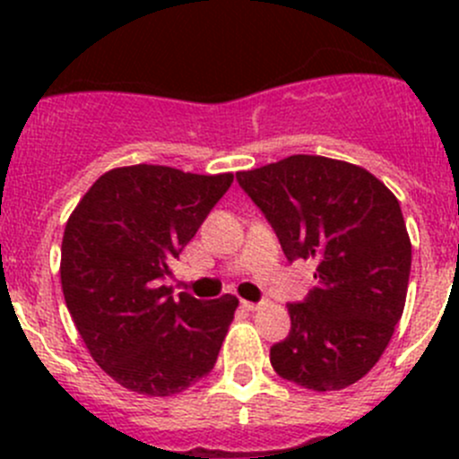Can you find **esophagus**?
Here are the masks:
<instances>
[{
	"label": "esophagus",
	"mask_w": 459,
	"mask_h": 459,
	"mask_svg": "<svg viewBox=\"0 0 459 459\" xmlns=\"http://www.w3.org/2000/svg\"><path fill=\"white\" fill-rule=\"evenodd\" d=\"M264 302H248V299H242V307L247 308V311H257L259 307H262Z\"/></svg>",
	"instance_id": "obj_1"
}]
</instances>
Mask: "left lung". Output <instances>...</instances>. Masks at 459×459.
Instances as JSON below:
<instances>
[{
	"mask_svg": "<svg viewBox=\"0 0 459 459\" xmlns=\"http://www.w3.org/2000/svg\"><path fill=\"white\" fill-rule=\"evenodd\" d=\"M235 178L286 259L317 262V286L289 304V337L271 346L273 368L311 391L355 384L382 358L404 311L411 239L400 202L368 170L319 155Z\"/></svg>",
	"mask_w": 459,
	"mask_h": 459,
	"instance_id": "obj_1",
	"label": "left lung"
}]
</instances>
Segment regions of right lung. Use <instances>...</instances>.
<instances>
[{"label":"right lung","instance_id":"obj_1","mask_svg":"<svg viewBox=\"0 0 459 459\" xmlns=\"http://www.w3.org/2000/svg\"><path fill=\"white\" fill-rule=\"evenodd\" d=\"M230 184V173L126 166L101 175L73 211L64 299L92 359L122 386L175 395L215 367L238 298H173L164 280Z\"/></svg>","mask_w":459,"mask_h":459}]
</instances>
